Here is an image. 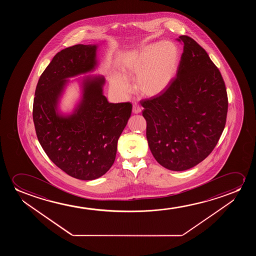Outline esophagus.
<instances>
[{
	"label": "esophagus",
	"mask_w": 256,
	"mask_h": 256,
	"mask_svg": "<svg viewBox=\"0 0 256 256\" xmlns=\"http://www.w3.org/2000/svg\"><path fill=\"white\" fill-rule=\"evenodd\" d=\"M140 112H142V108H140V106L137 105V104H134V106H133L134 114H140Z\"/></svg>",
	"instance_id": "obj_1"
}]
</instances>
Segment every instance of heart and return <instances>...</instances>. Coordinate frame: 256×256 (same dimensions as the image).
Returning <instances> with one entry per match:
<instances>
[{
  "mask_svg": "<svg viewBox=\"0 0 256 256\" xmlns=\"http://www.w3.org/2000/svg\"><path fill=\"white\" fill-rule=\"evenodd\" d=\"M180 60V50L173 42L142 44L123 58L120 66L122 78H112V88L128 94L130 86L126 80L136 78V89L140 95L158 97L167 91L175 80Z\"/></svg>",
  "mask_w": 256,
  "mask_h": 256,
  "instance_id": "1",
  "label": "heart"
}]
</instances>
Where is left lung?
<instances>
[{
  "label": "left lung",
  "mask_w": 256,
  "mask_h": 256,
  "mask_svg": "<svg viewBox=\"0 0 256 256\" xmlns=\"http://www.w3.org/2000/svg\"><path fill=\"white\" fill-rule=\"evenodd\" d=\"M175 80L162 94L142 102L148 144L154 159L174 172L192 168L210 154L224 130L228 100L220 72L188 36Z\"/></svg>",
  "instance_id": "left-lung-1"
}]
</instances>
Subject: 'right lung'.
<instances>
[{
	"label": "right lung",
	"mask_w": 256,
	"mask_h": 256,
	"mask_svg": "<svg viewBox=\"0 0 256 256\" xmlns=\"http://www.w3.org/2000/svg\"><path fill=\"white\" fill-rule=\"evenodd\" d=\"M98 44H76L53 58L39 78L33 103L36 133L46 154L66 174L80 180L98 178L116 160L118 139L132 104L110 103L102 75L78 78L81 97L70 113L60 110L65 89L98 67Z\"/></svg>",
	"instance_id": "add662e5"
}]
</instances>
